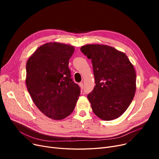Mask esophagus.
Wrapping results in <instances>:
<instances>
[{
  "label": "esophagus",
  "instance_id": "obj_1",
  "mask_svg": "<svg viewBox=\"0 0 159 159\" xmlns=\"http://www.w3.org/2000/svg\"><path fill=\"white\" fill-rule=\"evenodd\" d=\"M79 86L81 88V89H83V88H84V85H83V83L82 82H80L79 83Z\"/></svg>",
  "mask_w": 159,
  "mask_h": 159
}]
</instances>
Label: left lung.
Segmentation results:
<instances>
[{
	"label": "left lung",
	"instance_id": "1",
	"mask_svg": "<svg viewBox=\"0 0 159 159\" xmlns=\"http://www.w3.org/2000/svg\"><path fill=\"white\" fill-rule=\"evenodd\" d=\"M80 51L93 65L96 84L88 98L93 113L104 120L119 117L135 96L134 67L126 54L109 46L87 44Z\"/></svg>",
	"mask_w": 159,
	"mask_h": 159
}]
</instances>
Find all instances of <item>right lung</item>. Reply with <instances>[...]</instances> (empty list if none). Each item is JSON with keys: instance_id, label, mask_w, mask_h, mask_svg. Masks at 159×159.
<instances>
[{"instance_id": "obj_1", "label": "right lung", "mask_w": 159, "mask_h": 159, "mask_svg": "<svg viewBox=\"0 0 159 159\" xmlns=\"http://www.w3.org/2000/svg\"><path fill=\"white\" fill-rule=\"evenodd\" d=\"M75 48L49 43L40 46L26 63V84L33 102L48 117L62 120L73 111L80 89L71 78L69 60Z\"/></svg>"}]
</instances>
